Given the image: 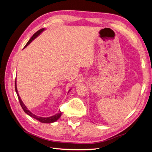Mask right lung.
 <instances>
[{"label": "right lung", "mask_w": 152, "mask_h": 152, "mask_svg": "<svg viewBox=\"0 0 152 152\" xmlns=\"http://www.w3.org/2000/svg\"><path fill=\"white\" fill-rule=\"evenodd\" d=\"M44 30V28H42V29H40L39 30H38L37 32H35V33L33 35V36H32L30 38V39L28 40V42H27V44H26L25 48L26 47L27 45H28L31 42L32 40H33L34 39H35L37 37H38V36L40 35V34L41 33V32L43 31ZM16 80H15V91H16V94H17V96H18V99H19V102H20L21 107H22L23 110V111H24L26 114H28V115H30V117L34 118L35 119H36V120H37V121H39V122H42V123H52V122H55V121H56L58 120V119H59V117H61V112H59V113H57V114L55 115H53V116H51V117H46V118L38 117V116L35 115V114H33L31 112H30L29 111V110H28V109H27V108L25 107V105L23 103V102H22L21 98H20V97L19 94H18V90H17L16 83Z\"/></svg>", "instance_id": "1"}]
</instances>
